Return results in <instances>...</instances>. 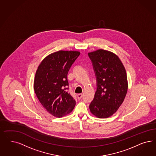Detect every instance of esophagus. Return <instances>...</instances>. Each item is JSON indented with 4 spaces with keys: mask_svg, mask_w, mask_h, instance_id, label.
I'll use <instances>...</instances> for the list:
<instances>
[{
    "mask_svg": "<svg viewBox=\"0 0 156 156\" xmlns=\"http://www.w3.org/2000/svg\"><path fill=\"white\" fill-rule=\"evenodd\" d=\"M82 96H83L82 94H78L77 95V98L78 99H80L82 98Z\"/></svg>",
    "mask_w": 156,
    "mask_h": 156,
    "instance_id": "34e87169",
    "label": "esophagus"
}]
</instances>
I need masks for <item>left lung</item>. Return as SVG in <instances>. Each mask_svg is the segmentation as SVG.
Here are the masks:
<instances>
[{
  "label": "left lung",
  "mask_w": 156,
  "mask_h": 156,
  "mask_svg": "<svg viewBox=\"0 0 156 156\" xmlns=\"http://www.w3.org/2000/svg\"><path fill=\"white\" fill-rule=\"evenodd\" d=\"M97 80V89L91 102L90 112L100 118L113 115L124 101L128 89L126 72L113 52L99 49L88 53Z\"/></svg>",
  "instance_id": "8db88e82"
}]
</instances>
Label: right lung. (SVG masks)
I'll list each match as a JSON object with an SVG mask.
<instances>
[{
	"instance_id": "right-lung-1",
	"label": "right lung",
	"mask_w": 156,
	"mask_h": 156,
	"mask_svg": "<svg viewBox=\"0 0 156 156\" xmlns=\"http://www.w3.org/2000/svg\"><path fill=\"white\" fill-rule=\"evenodd\" d=\"M80 55L78 51L60 50L45 57L38 66L34 89L41 104L53 116H65L76 106L66 87L69 85L67 73Z\"/></svg>"
}]
</instances>
